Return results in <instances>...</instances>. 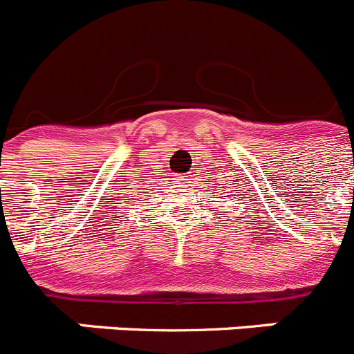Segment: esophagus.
I'll return each mask as SVG.
<instances>
[{
  "label": "esophagus",
  "mask_w": 354,
  "mask_h": 354,
  "mask_svg": "<svg viewBox=\"0 0 354 354\" xmlns=\"http://www.w3.org/2000/svg\"><path fill=\"white\" fill-rule=\"evenodd\" d=\"M179 180H183V183H186V180H187V175H180Z\"/></svg>",
  "instance_id": "esophagus-1"
}]
</instances>
